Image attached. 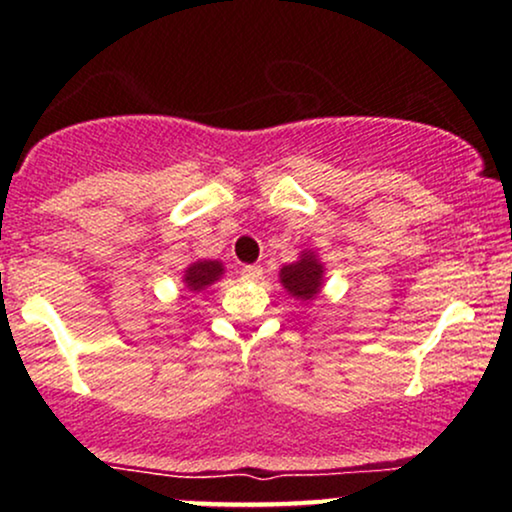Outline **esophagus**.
I'll return each mask as SVG.
<instances>
[{
  "label": "esophagus",
  "mask_w": 512,
  "mask_h": 512,
  "mask_svg": "<svg viewBox=\"0 0 512 512\" xmlns=\"http://www.w3.org/2000/svg\"><path fill=\"white\" fill-rule=\"evenodd\" d=\"M240 274H243V279H248V281H260L264 272H262L260 264H248V267L240 269Z\"/></svg>",
  "instance_id": "34e87169"
}]
</instances>
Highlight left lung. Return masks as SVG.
<instances>
[{
  "mask_svg": "<svg viewBox=\"0 0 512 512\" xmlns=\"http://www.w3.org/2000/svg\"><path fill=\"white\" fill-rule=\"evenodd\" d=\"M322 274H325V267H322L320 260L315 257V252H303L301 260L286 264L279 272L281 284L284 289L291 293L293 298H301V301H313V298L322 289Z\"/></svg>",
  "mask_w": 512,
  "mask_h": 512,
  "instance_id": "obj_1",
  "label": "left lung"
}]
</instances>
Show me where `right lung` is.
I'll list each match as a JSON object with an SVG mask.
<instances>
[{
    "mask_svg": "<svg viewBox=\"0 0 512 512\" xmlns=\"http://www.w3.org/2000/svg\"><path fill=\"white\" fill-rule=\"evenodd\" d=\"M223 274V264L216 262V260H199V262H192L190 267L185 269V276H182V281H185V286L190 291H202L207 289V286L214 284L216 279Z\"/></svg>",
    "mask_w": 512,
    "mask_h": 512,
    "instance_id": "1",
    "label": "right lung"
}]
</instances>
